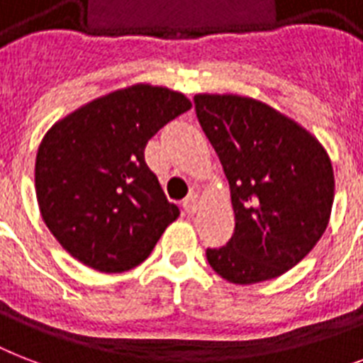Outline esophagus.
<instances>
[{
    "mask_svg": "<svg viewBox=\"0 0 363 363\" xmlns=\"http://www.w3.org/2000/svg\"><path fill=\"white\" fill-rule=\"evenodd\" d=\"M199 207V201H198V196L196 194H190L184 201H182V209L186 211V213H196Z\"/></svg>",
    "mask_w": 363,
    "mask_h": 363,
    "instance_id": "esophagus-1",
    "label": "esophagus"
}]
</instances>
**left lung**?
I'll return each mask as SVG.
<instances>
[{"label":"left lung","instance_id":"8db88e82","mask_svg":"<svg viewBox=\"0 0 363 363\" xmlns=\"http://www.w3.org/2000/svg\"><path fill=\"white\" fill-rule=\"evenodd\" d=\"M196 115L230 182L235 230L207 262L233 284L286 273L326 232L333 169L309 131L242 96L198 94Z\"/></svg>","mask_w":363,"mask_h":363}]
</instances>
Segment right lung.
<instances>
[{
    "instance_id": "1",
    "label": "right lung",
    "mask_w": 363,
    "mask_h": 363,
    "mask_svg": "<svg viewBox=\"0 0 363 363\" xmlns=\"http://www.w3.org/2000/svg\"><path fill=\"white\" fill-rule=\"evenodd\" d=\"M192 107L181 92L135 84L86 104L50 128L35 160V194L50 233L81 264L122 273L150 256L179 216L145 147Z\"/></svg>"
}]
</instances>
